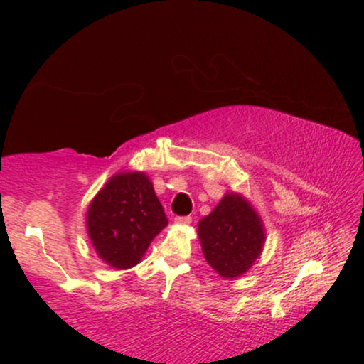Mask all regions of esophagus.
<instances>
[{
    "mask_svg": "<svg viewBox=\"0 0 364 364\" xmlns=\"http://www.w3.org/2000/svg\"><path fill=\"white\" fill-rule=\"evenodd\" d=\"M174 223H176L178 225H188V224H191V217L190 215L176 217V219H174Z\"/></svg>",
    "mask_w": 364,
    "mask_h": 364,
    "instance_id": "esophagus-1",
    "label": "esophagus"
}]
</instances>
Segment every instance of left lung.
I'll return each instance as SVG.
<instances>
[{
    "label": "left lung",
    "instance_id": "obj_1",
    "mask_svg": "<svg viewBox=\"0 0 364 364\" xmlns=\"http://www.w3.org/2000/svg\"><path fill=\"white\" fill-rule=\"evenodd\" d=\"M262 217L243 195L225 193L198 223V240L208 265L220 277L236 279L252 269L265 245Z\"/></svg>",
    "mask_w": 364,
    "mask_h": 364
}]
</instances>
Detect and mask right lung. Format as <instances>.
Returning a JSON list of instances; mask_svg holds the SVG:
<instances>
[{
	"label": "right lung",
	"instance_id": "add662e5",
	"mask_svg": "<svg viewBox=\"0 0 364 364\" xmlns=\"http://www.w3.org/2000/svg\"><path fill=\"white\" fill-rule=\"evenodd\" d=\"M87 235L95 253L112 269H132L168 225L150 178L124 171L107 179L87 208Z\"/></svg>",
	"mask_w": 364,
	"mask_h": 364
}]
</instances>
